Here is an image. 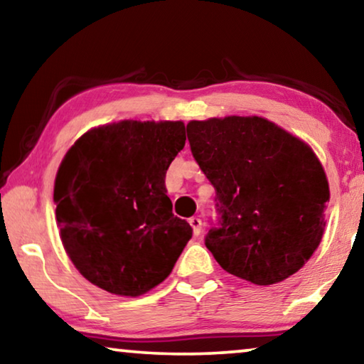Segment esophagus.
I'll return each mask as SVG.
<instances>
[{
	"label": "esophagus",
	"instance_id": "34e87169",
	"mask_svg": "<svg viewBox=\"0 0 364 364\" xmlns=\"http://www.w3.org/2000/svg\"><path fill=\"white\" fill-rule=\"evenodd\" d=\"M189 225L193 227L194 236H199L200 230H203V220H200L199 217H191V218H189Z\"/></svg>",
	"mask_w": 364,
	"mask_h": 364
}]
</instances>
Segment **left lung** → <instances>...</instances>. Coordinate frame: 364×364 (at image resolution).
Masks as SVG:
<instances>
[{
	"label": "left lung",
	"mask_w": 364,
	"mask_h": 364,
	"mask_svg": "<svg viewBox=\"0 0 364 364\" xmlns=\"http://www.w3.org/2000/svg\"><path fill=\"white\" fill-rule=\"evenodd\" d=\"M193 157L215 188L218 227L205 246L256 285L298 272L319 246L331 193L306 142L261 117L189 121Z\"/></svg>",
	"instance_id": "1"
}]
</instances>
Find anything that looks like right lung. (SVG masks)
Wrapping results in <instances>:
<instances>
[{
	"label": "right lung",
	"mask_w": 364,
	"mask_h": 364,
	"mask_svg": "<svg viewBox=\"0 0 364 364\" xmlns=\"http://www.w3.org/2000/svg\"><path fill=\"white\" fill-rule=\"evenodd\" d=\"M183 121L99 126L80 136L56 173L63 246L90 284L139 296L161 284L193 236L175 217L165 175L183 151Z\"/></svg>",
	"instance_id": "1"
}]
</instances>
